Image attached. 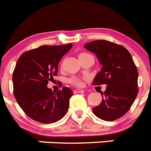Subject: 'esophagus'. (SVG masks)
<instances>
[{"instance_id": "1", "label": "esophagus", "mask_w": 151, "mask_h": 151, "mask_svg": "<svg viewBox=\"0 0 151 151\" xmlns=\"http://www.w3.org/2000/svg\"><path fill=\"white\" fill-rule=\"evenodd\" d=\"M75 94H77V93H82V92H84V91L82 89H79V88H76V89H74L73 91Z\"/></svg>"}]
</instances>
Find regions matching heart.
I'll return each mask as SVG.
<instances>
[{"label": "heart", "instance_id": "1", "mask_svg": "<svg viewBox=\"0 0 151 151\" xmlns=\"http://www.w3.org/2000/svg\"><path fill=\"white\" fill-rule=\"evenodd\" d=\"M69 82L73 85H76V86H81L82 85V80L81 78H78V77H72L70 79H69Z\"/></svg>", "mask_w": 151, "mask_h": 151}]
</instances>
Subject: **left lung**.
Returning a JSON list of instances; mask_svg holds the SVG:
<instances>
[{"mask_svg":"<svg viewBox=\"0 0 151 151\" xmlns=\"http://www.w3.org/2000/svg\"><path fill=\"white\" fill-rule=\"evenodd\" d=\"M102 65L92 85H106L103 99L92 109L94 115L105 121H113L129 111L138 95V73L130 53L123 46L97 40L85 45Z\"/></svg>","mask_w":151,"mask_h":151,"instance_id":"1","label":"left lung"}]
</instances>
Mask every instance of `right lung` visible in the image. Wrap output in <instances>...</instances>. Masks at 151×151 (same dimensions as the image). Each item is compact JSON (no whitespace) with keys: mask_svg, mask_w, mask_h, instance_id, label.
Listing matches in <instances>:
<instances>
[{"mask_svg":"<svg viewBox=\"0 0 151 151\" xmlns=\"http://www.w3.org/2000/svg\"><path fill=\"white\" fill-rule=\"evenodd\" d=\"M73 45H42L19 57L13 73V93L26 115L41 123H54L66 113L73 92L67 87L54 91L48 81L57 76L61 58Z\"/></svg>","mask_w":151,"mask_h":151,"instance_id":"add662e5","label":"right lung"}]
</instances>
